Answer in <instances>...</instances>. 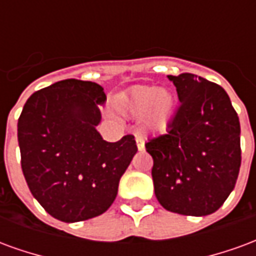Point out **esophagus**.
<instances>
[{"label": "esophagus", "mask_w": 256, "mask_h": 256, "mask_svg": "<svg viewBox=\"0 0 256 256\" xmlns=\"http://www.w3.org/2000/svg\"><path fill=\"white\" fill-rule=\"evenodd\" d=\"M136 142H137V148L140 150H144V137L141 134H136Z\"/></svg>", "instance_id": "1"}]
</instances>
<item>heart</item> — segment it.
I'll return each mask as SVG.
<instances>
[{
    "label": "heart",
    "instance_id": "heart-1",
    "mask_svg": "<svg viewBox=\"0 0 256 256\" xmlns=\"http://www.w3.org/2000/svg\"><path fill=\"white\" fill-rule=\"evenodd\" d=\"M119 111L130 116L140 118L146 114L150 128H162L167 124L174 111V97L167 90H156L152 86H136L119 97Z\"/></svg>",
    "mask_w": 256,
    "mask_h": 256
}]
</instances>
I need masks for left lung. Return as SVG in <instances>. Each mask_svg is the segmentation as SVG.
I'll list each match as a JSON object with an SVG mask.
<instances>
[{"instance_id": "1", "label": "left lung", "mask_w": 256, "mask_h": 256, "mask_svg": "<svg viewBox=\"0 0 256 256\" xmlns=\"http://www.w3.org/2000/svg\"><path fill=\"white\" fill-rule=\"evenodd\" d=\"M181 104L164 134L150 138L158 202L172 212H215L234 189L240 164V122L220 84L184 72L168 75Z\"/></svg>"}]
</instances>
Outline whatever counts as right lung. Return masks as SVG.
Listing matches in <instances>:
<instances>
[{
	"label": "right lung",
	"mask_w": 256,
	"mask_h": 256,
	"mask_svg": "<svg viewBox=\"0 0 256 256\" xmlns=\"http://www.w3.org/2000/svg\"><path fill=\"white\" fill-rule=\"evenodd\" d=\"M106 96L90 80L64 79L32 93L18 122L22 170L32 196L63 222L98 216L137 152L134 136L102 140L96 126Z\"/></svg>",
	"instance_id": "1"
}]
</instances>
